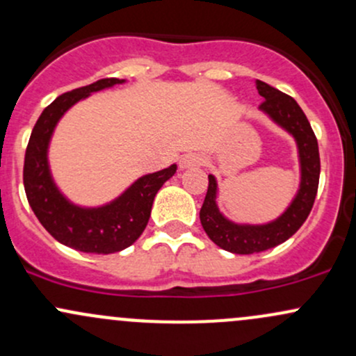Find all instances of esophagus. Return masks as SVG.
Segmentation results:
<instances>
[{"mask_svg":"<svg viewBox=\"0 0 356 356\" xmlns=\"http://www.w3.org/2000/svg\"><path fill=\"white\" fill-rule=\"evenodd\" d=\"M202 157L199 154H186L182 155L181 160H179V167L181 169H191V167L201 165Z\"/></svg>","mask_w":356,"mask_h":356,"instance_id":"1","label":"esophagus"}]
</instances>
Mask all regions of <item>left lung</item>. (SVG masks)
<instances>
[{"mask_svg":"<svg viewBox=\"0 0 356 356\" xmlns=\"http://www.w3.org/2000/svg\"><path fill=\"white\" fill-rule=\"evenodd\" d=\"M257 89L265 99L259 106L260 111L296 140L300 182L292 202L277 220L264 225H248V222L228 220L221 213L216 201L218 181L213 174L208 175V193L199 213L201 225L211 241L226 252L238 253V255H250V253L273 248L294 235L309 216L318 193L319 172H321L318 140L294 97L284 95L282 91L259 79H257Z\"/></svg>","mask_w":356,"mask_h":356,"instance_id":"1","label":"left lung"}]
</instances>
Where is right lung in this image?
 <instances>
[{
	"instance_id": "add662e5",
	"label": "right lung",
	"mask_w": 356,
	"mask_h": 356,
	"mask_svg": "<svg viewBox=\"0 0 356 356\" xmlns=\"http://www.w3.org/2000/svg\"><path fill=\"white\" fill-rule=\"evenodd\" d=\"M124 79H99L74 89L50 103L35 123L23 167L26 199L42 226L58 243L84 253L121 252L138 240L150 218L155 194L175 174L177 165L142 175L113 201L96 208L74 204L60 193L49 165V145L62 116L92 92L103 91Z\"/></svg>"
}]
</instances>
